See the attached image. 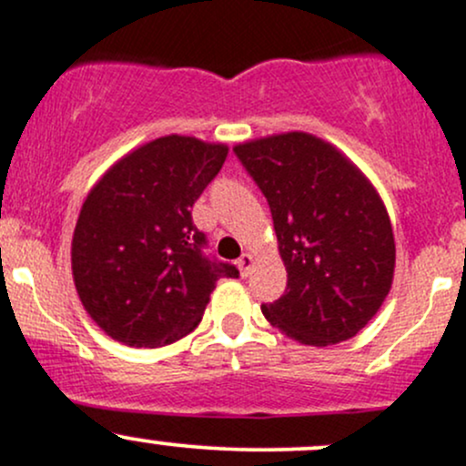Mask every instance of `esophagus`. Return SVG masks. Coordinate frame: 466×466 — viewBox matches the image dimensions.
I'll return each instance as SVG.
<instances>
[{
  "mask_svg": "<svg viewBox=\"0 0 466 466\" xmlns=\"http://www.w3.org/2000/svg\"><path fill=\"white\" fill-rule=\"evenodd\" d=\"M237 266H238V272H241V277H248L249 270H252V266H254V257L249 252H243L241 258L237 261Z\"/></svg>",
  "mask_w": 466,
  "mask_h": 466,
  "instance_id": "1",
  "label": "esophagus"
}]
</instances>
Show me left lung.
<instances>
[{"instance_id": "left-lung-1", "label": "left lung", "mask_w": 466, "mask_h": 466, "mask_svg": "<svg viewBox=\"0 0 466 466\" xmlns=\"http://www.w3.org/2000/svg\"><path fill=\"white\" fill-rule=\"evenodd\" d=\"M270 205L288 288L266 319L306 346L355 337L393 283L395 238L380 194L341 151L303 131L234 147Z\"/></svg>"}]
</instances>
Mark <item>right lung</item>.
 I'll return each instance as SVG.
<instances>
[{
  "mask_svg": "<svg viewBox=\"0 0 466 466\" xmlns=\"http://www.w3.org/2000/svg\"><path fill=\"white\" fill-rule=\"evenodd\" d=\"M228 147L189 136L156 138L93 185L77 217L71 268L77 297L111 339L138 349L178 341L198 326L229 263L203 252L192 208Z\"/></svg>",
  "mask_w": 466,
  "mask_h": 466,
  "instance_id": "obj_1",
  "label": "right lung"
}]
</instances>
